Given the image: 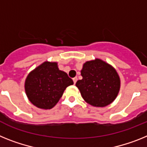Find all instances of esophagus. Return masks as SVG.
Masks as SVG:
<instances>
[{
  "instance_id": "34e87169",
  "label": "esophagus",
  "mask_w": 147,
  "mask_h": 147,
  "mask_svg": "<svg viewBox=\"0 0 147 147\" xmlns=\"http://www.w3.org/2000/svg\"><path fill=\"white\" fill-rule=\"evenodd\" d=\"M77 81H78V78H73V82H74V84H76V82H77Z\"/></svg>"
}]
</instances>
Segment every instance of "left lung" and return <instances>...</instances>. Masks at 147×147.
I'll return each instance as SVG.
<instances>
[{"label": "left lung", "mask_w": 147, "mask_h": 147, "mask_svg": "<svg viewBox=\"0 0 147 147\" xmlns=\"http://www.w3.org/2000/svg\"><path fill=\"white\" fill-rule=\"evenodd\" d=\"M83 78L75 86L84 100L92 107H104L117 98L121 79L115 69L99 58L86 61L81 71Z\"/></svg>", "instance_id": "obj_1"}]
</instances>
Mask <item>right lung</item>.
<instances>
[{"label":"right lung","mask_w":147,"mask_h":147,"mask_svg":"<svg viewBox=\"0 0 147 147\" xmlns=\"http://www.w3.org/2000/svg\"><path fill=\"white\" fill-rule=\"evenodd\" d=\"M73 81L58 69L57 62L45 61L29 72L24 88L32 104L42 109H50L62 97L67 86Z\"/></svg>","instance_id":"add662e5"}]
</instances>
